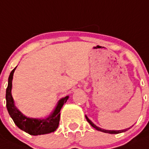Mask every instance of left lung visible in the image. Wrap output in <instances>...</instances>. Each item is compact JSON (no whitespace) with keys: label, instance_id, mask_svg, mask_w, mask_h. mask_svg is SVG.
<instances>
[{"label":"left lung","instance_id":"8db88e82","mask_svg":"<svg viewBox=\"0 0 149 149\" xmlns=\"http://www.w3.org/2000/svg\"><path fill=\"white\" fill-rule=\"evenodd\" d=\"M86 120H87L88 122L89 123V124H91V125L92 126V127H93V128H95L97 130H98V131H101V132H105V133H109V134H118V133H121V132H126L127 130H128L129 129H126V130H103V129H101L100 128V127H98L97 126L95 125L94 124H93V122H92L91 121L90 119H89L88 118L87 116H86Z\"/></svg>","mask_w":149,"mask_h":149}]
</instances>
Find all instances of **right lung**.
Instances as JSON below:
<instances>
[{
	"label": "right lung",
	"instance_id": "obj_1",
	"mask_svg": "<svg viewBox=\"0 0 149 149\" xmlns=\"http://www.w3.org/2000/svg\"><path fill=\"white\" fill-rule=\"evenodd\" d=\"M16 68L17 66L10 73L8 80V86L6 91V108L8 114L13 119L17 127L31 135H39L55 132L58 127L60 121L61 109L66 102L69 99V96H66L59 100L56 108L47 118L42 119L28 118L15 107V102L12 96V79Z\"/></svg>",
	"mask_w": 149,
	"mask_h": 149
}]
</instances>
